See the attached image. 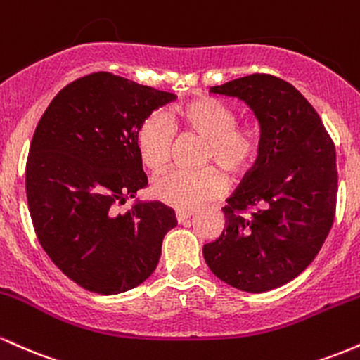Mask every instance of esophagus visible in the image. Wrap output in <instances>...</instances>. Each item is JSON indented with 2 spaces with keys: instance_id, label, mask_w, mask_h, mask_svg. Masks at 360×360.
<instances>
[{
  "instance_id": "obj_1",
  "label": "esophagus",
  "mask_w": 360,
  "mask_h": 360,
  "mask_svg": "<svg viewBox=\"0 0 360 360\" xmlns=\"http://www.w3.org/2000/svg\"><path fill=\"white\" fill-rule=\"evenodd\" d=\"M193 213H194V210H177V212H176L177 221L188 220V218L193 217Z\"/></svg>"
}]
</instances>
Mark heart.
Here are the masks:
<instances>
[{
    "instance_id": "heart-1",
    "label": "heart",
    "mask_w": 360,
    "mask_h": 360,
    "mask_svg": "<svg viewBox=\"0 0 360 360\" xmlns=\"http://www.w3.org/2000/svg\"><path fill=\"white\" fill-rule=\"evenodd\" d=\"M177 127L206 140L205 162H217L229 174H242L257 159L260 128L254 123H237L230 105L214 98H198L171 113ZM137 152L148 171L160 172L171 159V131L159 115H152L137 134ZM223 189V177L217 169L172 171L155 181L152 193L159 201L179 210H191L214 198Z\"/></svg>"
}]
</instances>
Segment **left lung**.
<instances>
[{"label":"left lung","instance_id":"8db88e82","mask_svg":"<svg viewBox=\"0 0 360 360\" xmlns=\"http://www.w3.org/2000/svg\"><path fill=\"white\" fill-rule=\"evenodd\" d=\"M210 93L245 103L262 142L254 167L226 200L221 235L203 247L205 260L229 286L271 291L307 269L332 229L335 146L307 98L279 77L252 74Z\"/></svg>","mask_w":360,"mask_h":360}]
</instances>
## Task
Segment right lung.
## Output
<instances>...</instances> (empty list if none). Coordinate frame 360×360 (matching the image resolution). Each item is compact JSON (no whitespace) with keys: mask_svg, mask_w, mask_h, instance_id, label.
<instances>
[{"mask_svg":"<svg viewBox=\"0 0 360 360\" xmlns=\"http://www.w3.org/2000/svg\"><path fill=\"white\" fill-rule=\"evenodd\" d=\"M176 94L94 72L57 93L35 128L27 159L28 210L40 245L88 291L118 295L155 271L166 233L177 225L160 201H135L147 188L137 134Z\"/></svg>","mask_w":360,"mask_h":360,"instance_id":"obj_1","label":"right lung"}]
</instances>
